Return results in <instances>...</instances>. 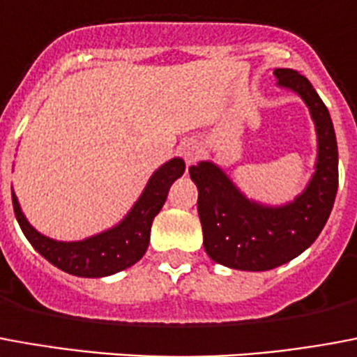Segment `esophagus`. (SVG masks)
Listing matches in <instances>:
<instances>
[{"label":"esophagus","instance_id":"esophagus-1","mask_svg":"<svg viewBox=\"0 0 357 357\" xmlns=\"http://www.w3.org/2000/svg\"><path fill=\"white\" fill-rule=\"evenodd\" d=\"M179 155L185 158L187 165H192L200 157V147L195 139H185L179 145Z\"/></svg>","mask_w":357,"mask_h":357}]
</instances>
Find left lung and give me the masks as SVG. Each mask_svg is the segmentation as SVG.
Segmentation results:
<instances>
[{"instance_id": "obj_1", "label": "left lung", "mask_w": 357, "mask_h": 357, "mask_svg": "<svg viewBox=\"0 0 357 357\" xmlns=\"http://www.w3.org/2000/svg\"><path fill=\"white\" fill-rule=\"evenodd\" d=\"M280 86L297 92L310 109L318 134V162L303 195L280 208L248 200L212 162L189 168L199 187L204 250L219 265L238 271H271L295 259L318 238L333 210L339 187V151L326 104L306 77L274 70Z\"/></svg>"}]
</instances>
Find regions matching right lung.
I'll return each mask as SVG.
<instances>
[{
	"label": "right lung",
	"mask_w": 357,
	"mask_h": 357,
	"mask_svg": "<svg viewBox=\"0 0 357 357\" xmlns=\"http://www.w3.org/2000/svg\"><path fill=\"white\" fill-rule=\"evenodd\" d=\"M183 172L185 162L181 158L168 160L153 174L138 202L117 227L81 242H56L36 231L24 218L15 192L13 208L26 238L49 263L73 276L102 278L125 271L144 257L153 219L165 206L170 185L183 176Z\"/></svg>",
	"instance_id": "obj_1"
}]
</instances>
